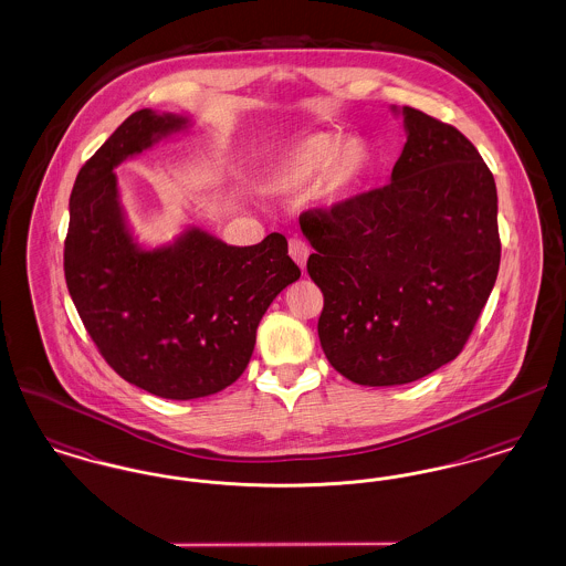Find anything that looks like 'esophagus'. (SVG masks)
<instances>
[{
    "label": "esophagus",
    "instance_id": "34e87169",
    "mask_svg": "<svg viewBox=\"0 0 566 566\" xmlns=\"http://www.w3.org/2000/svg\"><path fill=\"white\" fill-rule=\"evenodd\" d=\"M289 254L293 256V261H295L301 270H305V263H307V256H310L307 243L303 242V240H298V238H293V240L289 242Z\"/></svg>",
    "mask_w": 566,
    "mask_h": 566
}]
</instances>
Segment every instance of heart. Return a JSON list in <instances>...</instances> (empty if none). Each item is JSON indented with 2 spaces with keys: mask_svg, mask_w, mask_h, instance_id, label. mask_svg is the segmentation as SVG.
<instances>
[{
  "mask_svg": "<svg viewBox=\"0 0 566 566\" xmlns=\"http://www.w3.org/2000/svg\"><path fill=\"white\" fill-rule=\"evenodd\" d=\"M369 155L358 139L312 134L296 139L286 155L275 163L268 185L275 195H298L321 185L328 206L346 201L360 185Z\"/></svg>",
  "mask_w": 566,
  "mask_h": 566,
  "instance_id": "b5f03b06",
  "label": "heart"
}]
</instances>
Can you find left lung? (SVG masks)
<instances>
[{"label": "left lung", "instance_id": "1", "mask_svg": "<svg viewBox=\"0 0 566 566\" xmlns=\"http://www.w3.org/2000/svg\"><path fill=\"white\" fill-rule=\"evenodd\" d=\"M390 109L407 134L390 185L298 220L316 250L321 346L360 386L409 384L454 360L501 263L496 185L478 148L420 109Z\"/></svg>", "mask_w": 566, "mask_h": 566}]
</instances>
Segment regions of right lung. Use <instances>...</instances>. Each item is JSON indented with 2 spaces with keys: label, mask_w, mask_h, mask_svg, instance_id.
<instances>
[{
  "label": "right lung",
  "mask_w": 566,
  "mask_h": 566,
  "mask_svg": "<svg viewBox=\"0 0 566 566\" xmlns=\"http://www.w3.org/2000/svg\"><path fill=\"white\" fill-rule=\"evenodd\" d=\"M190 127L189 116L144 108L109 135L74 182L63 252L72 301L109 367L171 401L242 376L263 314L301 275L280 233L256 245L199 227L157 248L135 240L114 169Z\"/></svg>",
  "instance_id": "1"
}]
</instances>
